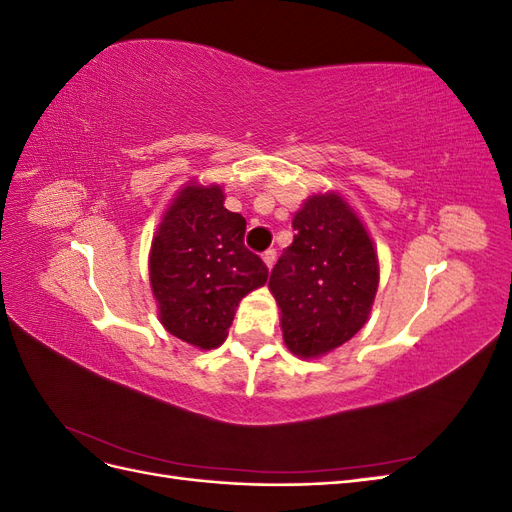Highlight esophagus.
I'll return each instance as SVG.
<instances>
[{
	"mask_svg": "<svg viewBox=\"0 0 512 512\" xmlns=\"http://www.w3.org/2000/svg\"><path fill=\"white\" fill-rule=\"evenodd\" d=\"M275 258H277L275 250H267L265 254H262V262H265V267H267V269H271V267L275 265Z\"/></svg>",
	"mask_w": 512,
	"mask_h": 512,
	"instance_id": "esophagus-1",
	"label": "esophagus"
}]
</instances>
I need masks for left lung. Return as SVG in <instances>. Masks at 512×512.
I'll use <instances>...</instances> for the list:
<instances>
[{"label": "left lung", "instance_id": "obj_1", "mask_svg": "<svg viewBox=\"0 0 512 512\" xmlns=\"http://www.w3.org/2000/svg\"><path fill=\"white\" fill-rule=\"evenodd\" d=\"M292 228L297 235L273 267L269 290L286 348L303 361L320 359L365 327L380 282L378 252L339 192L309 196Z\"/></svg>", "mask_w": 512, "mask_h": 512}]
</instances>
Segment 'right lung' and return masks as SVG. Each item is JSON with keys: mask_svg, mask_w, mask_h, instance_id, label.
Listing matches in <instances>:
<instances>
[{"mask_svg": "<svg viewBox=\"0 0 512 512\" xmlns=\"http://www.w3.org/2000/svg\"><path fill=\"white\" fill-rule=\"evenodd\" d=\"M218 183L188 181L170 200L149 250V284L162 327L200 350L224 344L245 294L269 271L243 245L245 218Z\"/></svg>", "mask_w": 512, "mask_h": 512, "instance_id": "1", "label": "right lung"}]
</instances>
